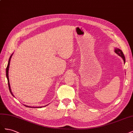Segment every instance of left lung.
Listing matches in <instances>:
<instances>
[{
	"instance_id": "8db88e82",
	"label": "left lung",
	"mask_w": 133,
	"mask_h": 133,
	"mask_svg": "<svg viewBox=\"0 0 133 133\" xmlns=\"http://www.w3.org/2000/svg\"><path fill=\"white\" fill-rule=\"evenodd\" d=\"M114 51H115V53L118 54V55L120 56V57H121L122 58V59H123V60H124V63H125V58L124 55V54H123V51H122L121 50H120V49H118V48H115Z\"/></svg>"
}]
</instances>
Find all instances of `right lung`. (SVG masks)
<instances>
[{"instance_id":"right-lung-1","label":"right lung","mask_w":133,"mask_h":133,"mask_svg":"<svg viewBox=\"0 0 133 133\" xmlns=\"http://www.w3.org/2000/svg\"><path fill=\"white\" fill-rule=\"evenodd\" d=\"M13 54H12L11 55V56L10 57V58H9V61H8V65H7V67H6V78H7V79H8V86H9V90H10V93L11 94V95H13V96H14V95L13 94V93H12V92H11V89H10V83H9V76H8V71H9V65H10V59H11V57H12V55H13ZM25 107H29V108H42L43 107H30V106H28V105H24ZM46 105H45V106H46Z\"/></svg>"}]
</instances>
